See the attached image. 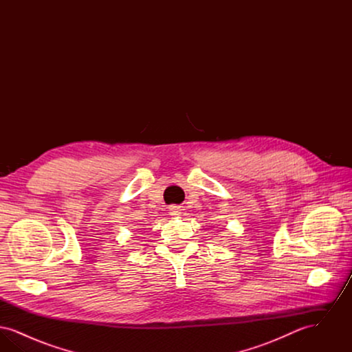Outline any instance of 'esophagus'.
Returning a JSON list of instances; mask_svg holds the SVG:
<instances>
[{
    "label": "esophagus",
    "instance_id": "esophagus-1",
    "mask_svg": "<svg viewBox=\"0 0 352 352\" xmlns=\"http://www.w3.org/2000/svg\"><path fill=\"white\" fill-rule=\"evenodd\" d=\"M181 211H182V210H181L179 206H170V207H168V214H170L171 217H174V218H175V217H179V215H181Z\"/></svg>",
    "mask_w": 352,
    "mask_h": 352
}]
</instances>
